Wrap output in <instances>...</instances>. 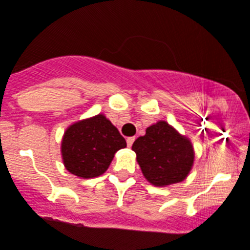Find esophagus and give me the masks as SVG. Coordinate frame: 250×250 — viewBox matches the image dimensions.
Segmentation results:
<instances>
[{
  "mask_svg": "<svg viewBox=\"0 0 250 250\" xmlns=\"http://www.w3.org/2000/svg\"><path fill=\"white\" fill-rule=\"evenodd\" d=\"M134 137H129V138L126 139V143H127V147H131V145H133V142H134Z\"/></svg>",
  "mask_w": 250,
  "mask_h": 250,
  "instance_id": "1",
  "label": "esophagus"
}]
</instances>
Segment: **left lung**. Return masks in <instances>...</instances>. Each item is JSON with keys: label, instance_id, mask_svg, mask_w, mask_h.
I'll list each match as a JSON object with an SVG mask.
<instances>
[{"label": "left lung", "instance_id": "left-lung-1", "mask_svg": "<svg viewBox=\"0 0 250 250\" xmlns=\"http://www.w3.org/2000/svg\"><path fill=\"white\" fill-rule=\"evenodd\" d=\"M131 150L137 155L145 179L155 187L181 183L194 164L190 139L180 134L167 121H158L135 139Z\"/></svg>", "mask_w": 250, "mask_h": 250}]
</instances>
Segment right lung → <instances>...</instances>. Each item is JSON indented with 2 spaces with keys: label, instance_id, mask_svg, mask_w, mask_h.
<instances>
[{
  "label": "right lung",
  "instance_id": "1",
  "mask_svg": "<svg viewBox=\"0 0 250 250\" xmlns=\"http://www.w3.org/2000/svg\"><path fill=\"white\" fill-rule=\"evenodd\" d=\"M126 147L117 127L99 113L66 127L61 141L63 166L79 179H94L107 171L113 156Z\"/></svg>",
  "mask_w": 250,
  "mask_h": 250
}]
</instances>
